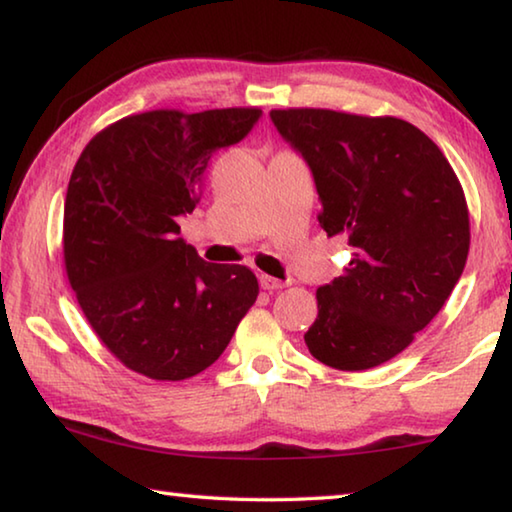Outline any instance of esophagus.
I'll return each mask as SVG.
<instances>
[{
	"instance_id": "1",
	"label": "esophagus",
	"mask_w": 512,
	"mask_h": 512,
	"mask_svg": "<svg viewBox=\"0 0 512 512\" xmlns=\"http://www.w3.org/2000/svg\"><path fill=\"white\" fill-rule=\"evenodd\" d=\"M259 284H262V289H266V291H277V289H284V287H287L289 282L277 280V277H273V275H266V273H262V275H259Z\"/></svg>"
}]
</instances>
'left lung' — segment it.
I'll return each instance as SVG.
<instances>
[{
	"mask_svg": "<svg viewBox=\"0 0 512 512\" xmlns=\"http://www.w3.org/2000/svg\"><path fill=\"white\" fill-rule=\"evenodd\" d=\"M307 160L327 237L350 264L316 291L305 343L336 370H368L409 348L443 309L470 253V212L452 164L420 128L397 117L325 108L271 110Z\"/></svg>",
	"mask_w": 512,
	"mask_h": 512,
	"instance_id": "obj_1",
	"label": "left lung"
}]
</instances>
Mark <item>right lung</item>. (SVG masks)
I'll return each mask as SVG.
<instances>
[{
  "label": "right lung",
  "mask_w": 512,
  "mask_h": 512,
  "mask_svg": "<svg viewBox=\"0 0 512 512\" xmlns=\"http://www.w3.org/2000/svg\"><path fill=\"white\" fill-rule=\"evenodd\" d=\"M259 108L149 110L115 121L85 146L63 219L67 280L94 334L155 381L210 368L255 305L248 266L210 264L180 239L212 153L237 144Z\"/></svg>",
  "instance_id": "add662e5"
}]
</instances>
